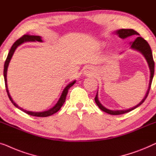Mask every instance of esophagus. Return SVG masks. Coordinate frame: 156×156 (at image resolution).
Instances as JSON below:
<instances>
[{"label": "esophagus", "mask_w": 156, "mask_h": 156, "mask_svg": "<svg viewBox=\"0 0 156 156\" xmlns=\"http://www.w3.org/2000/svg\"><path fill=\"white\" fill-rule=\"evenodd\" d=\"M91 71H92V68L87 67L86 69H85V70L84 73L85 74V75H90V74L91 73Z\"/></svg>", "instance_id": "1"}]
</instances>
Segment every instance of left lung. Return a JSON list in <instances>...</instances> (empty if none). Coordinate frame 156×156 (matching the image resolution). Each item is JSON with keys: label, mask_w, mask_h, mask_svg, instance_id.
<instances>
[{"label": "left lung", "mask_w": 156, "mask_h": 156, "mask_svg": "<svg viewBox=\"0 0 156 156\" xmlns=\"http://www.w3.org/2000/svg\"><path fill=\"white\" fill-rule=\"evenodd\" d=\"M116 34H117L118 36H119L120 38H122V39H125V38H126V37L133 36V35H139V34L137 32H136L135 30H133L132 29H120V30H117V31H116ZM130 45H131V49L137 50V51L141 52V53L143 54L144 56L145 57V58L146 59L147 63H148L149 69H150V72H151L150 81H149L148 88V90H147L146 94V95H145V97L144 98V99L142 100L141 102H140L139 104L136 105V106L133 107L131 109H126V110H115L114 111V110H110V109L105 108V107H103L102 105H101L100 101L98 100V92H97V95H96L95 98V101L96 104H97L98 106L99 107V108L101 109V110L105 112L108 113V114H109V115H122V114H124V113L129 112L132 111L133 109H134L136 108V107L140 106L141 104H143L145 100H146V98L148 97L149 90H150V89H151L153 75H154L155 63H154V61H153V54H152V51H151L150 45L148 44V43L147 42V41L145 40L144 38H142V37H138L134 41H132V42H130Z\"/></svg>", "instance_id": "obj_1"}]
</instances>
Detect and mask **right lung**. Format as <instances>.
Listing matches in <instances>:
<instances>
[{"mask_svg": "<svg viewBox=\"0 0 156 156\" xmlns=\"http://www.w3.org/2000/svg\"><path fill=\"white\" fill-rule=\"evenodd\" d=\"M26 41H40V42H42V40H41V37L40 36H34V35H30V34H25L23 35V37H20L19 39L15 41V42L13 44L11 49H10L9 53L8 54L7 58L5 61V64H4V71H3V76H4V80H5V88H6V91H7L8 95L9 97L10 100L11 101V102L13 105H15L17 108H18L22 110L24 112H25L27 115H31V116H34V117H49V116H51L54 114H55L57 112L59 109H61V107L63 106V103L65 102L66 98V95L68 94V90L71 87L72 85H74V83H76V80L72 81L71 83H70L67 86H66V87L63 89V90L61 93V95L58 102H57L56 104L54 105V106L52 107V108L48 109L47 111H44V112H31V111H27L25 109H24L21 107H20L18 105H17L16 103H15L14 101L12 100L11 96H10L9 91H8V85H7V71H8V65H9V63L10 60H11V58L14 54V52L15 51V49H17V47L20 46L24 42H26Z\"/></svg>", "mask_w": 156, "mask_h": 156, "instance_id": "add662e5", "label": "right lung"}]
</instances>
